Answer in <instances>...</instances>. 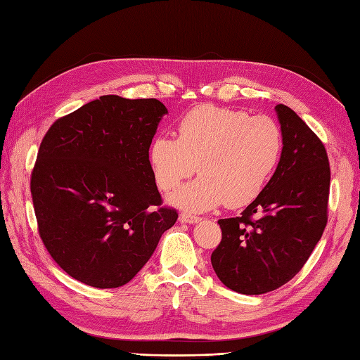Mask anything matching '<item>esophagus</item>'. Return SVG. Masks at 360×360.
Here are the masks:
<instances>
[{
    "label": "esophagus",
    "instance_id": "34e87169",
    "mask_svg": "<svg viewBox=\"0 0 360 360\" xmlns=\"http://www.w3.org/2000/svg\"><path fill=\"white\" fill-rule=\"evenodd\" d=\"M179 221L181 222H187V224H196L200 221L199 216L195 214H190V213H181L179 214Z\"/></svg>",
    "mask_w": 360,
    "mask_h": 360
}]
</instances>
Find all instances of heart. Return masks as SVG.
<instances>
[{
    "instance_id": "1",
    "label": "heart",
    "mask_w": 360,
    "mask_h": 360,
    "mask_svg": "<svg viewBox=\"0 0 360 360\" xmlns=\"http://www.w3.org/2000/svg\"><path fill=\"white\" fill-rule=\"evenodd\" d=\"M178 138L160 135L148 147V164L162 191L178 188L198 170L200 176L174 193L172 204L207 212L225 204L245 207L261 195L281 160L282 130L265 115L199 105L178 122Z\"/></svg>"
}]
</instances>
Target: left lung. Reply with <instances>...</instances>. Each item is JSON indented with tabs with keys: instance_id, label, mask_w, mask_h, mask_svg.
<instances>
[{
	"instance_id": "8db88e82",
	"label": "left lung",
	"mask_w": 360,
	"mask_h": 360,
	"mask_svg": "<svg viewBox=\"0 0 360 360\" xmlns=\"http://www.w3.org/2000/svg\"><path fill=\"white\" fill-rule=\"evenodd\" d=\"M283 147L276 172L240 216L219 219L214 273L240 295H264L300 271L328 221L330 162L322 141L278 104Z\"/></svg>"
}]
</instances>
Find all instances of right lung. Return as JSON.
<instances>
[{"label": "right lung", "mask_w": 360, "mask_h": 360, "mask_svg": "<svg viewBox=\"0 0 360 360\" xmlns=\"http://www.w3.org/2000/svg\"><path fill=\"white\" fill-rule=\"evenodd\" d=\"M165 113L155 98L104 95L56 120L41 141L30 178L39 236L86 285L130 282L178 219L148 164Z\"/></svg>", "instance_id": "obj_1"}]
</instances>
